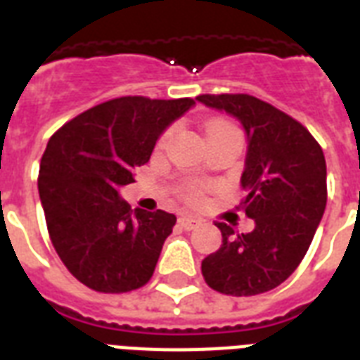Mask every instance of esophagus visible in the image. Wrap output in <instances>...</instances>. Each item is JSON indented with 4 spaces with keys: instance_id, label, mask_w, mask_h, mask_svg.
<instances>
[{
    "instance_id": "esophagus-1",
    "label": "esophagus",
    "mask_w": 360,
    "mask_h": 360,
    "mask_svg": "<svg viewBox=\"0 0 360 360\" xmlns=\"http://www.w3.org/2000/svg\"><path fill=\"white\" fill-rule=\"evenodd\" d=\"M200 224H202V220L196 219V217H181V219H179V226L186 231L196 230Z\"/></svg>"
}]
</instances>
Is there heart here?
Returning a JSON list of instances; mask_svg holds the SVG:
<instances>
[{
    "label": "heart",
    "mask_w": 360,
    "mask_h": 360,
    "mask_svg": "<svg viewBox=\"0 0 360 360\" xmlns=\"http://www.w3.org/2000/svg\"><path fill=\"white\" fill-rule=\"evenodd\" d=\"M219 129H236V127L230 123H226V121H211V123L207 124V129H205V134H207V132H213V130H219ZM186 198H188L191 202H196L198 198H200V192L191 191L188 194H186Z\"/></svg>",
    "instance_id": "heart-1"
}]
</instances>
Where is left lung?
Listing matches in <instances>:
<instances>
[{
	"label": "left lung",
	"instance_id": "left-lung-1",
	"mask_svg": "<svg viewBox=\"0 0 360 360\" xmlns=\"http://www.w3.org/2000/svg\"><path fill=\"white\" fill-rule=\"evenodd\" d=\"M198 103L240 121L246 134L240 186L250 233L224 222L222 245L202 262L209 288L248 297L274 290L312 243L327 205V164L321 147L299 121L252 95H200Z\"/></svg>",
	"mask_w": 360,
	"mask_h": 360
}]
</instances>
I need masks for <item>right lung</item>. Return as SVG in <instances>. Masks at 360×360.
Masks as SVG:
<instances>
[{
	"label": "right lung",
	"mask_w": 360,
	"mask_h": 360,
	"mask_svg": "<svg viewBox=\"0 0 360 360\" xmlns=\"http://www.w3.org/2000/svg\"><path fill=\"white\" fill-rule=\"evenodd\" d=\"M192 98L121 97L87 110L50 138L39 169L52 245L82 284L124 293L149 282L175 214L129 207L120 188L149 160Z\"/></svg>",
	"instance_id": "1"
}]
</instances>
